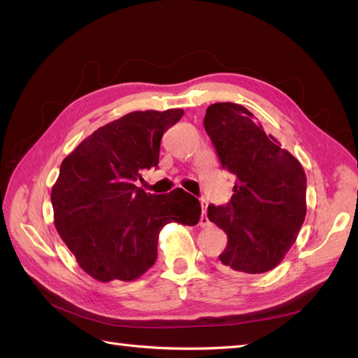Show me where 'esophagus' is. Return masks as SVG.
I'll use <instances>...</instances> for the list:
<instances>
[{"label":"esophagus","mask_w":358,"mask_h":358,"mask_svg":"<svg viewBox=\"0 0 358 358\" xmlns=\"http://www.w3.org/2000/svg\"><path fill=\"white\" fill-rule=\"evenodd\" d=\"M200 203H201V209H203V213H201V217H200V227H208L209 225V219H208V215H206V208H208V201L205 200V199H201L200 200Z\"/></svg>","instance_id":"esophagus-1"}]
</instances>
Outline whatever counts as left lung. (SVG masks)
<instances>
[{"mask_svg": "<svg viewBox=\"0 0 358 358\" xmlns=\"http://www.w3.org/2000/svg\"><path fill=\"white\" fill-rule=\"evenodd\" d=\"M222 167L233 175L234 194L223 206H208V219L225 231L222 268L257 275L282 261L306 217L307 178L303 166L265 135L253 113L239 103L217 102L205 115Z\"/></svg>", "mask_w": 358, "mask_h": 358, "instance_id": "left-lung-1", "label": "left lung"}]
</instances>
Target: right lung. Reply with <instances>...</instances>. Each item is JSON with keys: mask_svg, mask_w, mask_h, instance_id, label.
Wrapping results in <instances>:
<instances>
[{"mask_svg": "<svg viewBox=\"0 0 358 358\" xmlns=\"http://www.w3.org/2000/svg\"><path fill=\"white\" fill-rule=\"evenodd\" d=\"M183 110L133 111L103 127L63 159L52 186L54 223L80 268L101 282L133 281L157 261L169 222L197 225L200 201L183 189L147 194L135 181L157 167L164 131Z\"/></svg>", "mask_w": 358, "mask_h": 358, "instance_id": "right-lung-1", "label": "right lung"}]
</instances>
